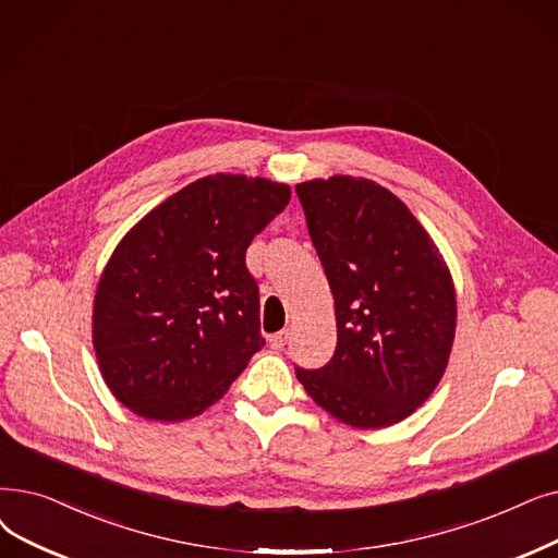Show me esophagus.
I'll return each mask as SVG.
<instances>
[{
    "label": "esophagus",
    "mask_w": 558,
    "mask_h": 558,
    "mask_svg": "<svg viewBox=\"0 0 558 558\" xmlns=\"http://www.w3.org/2000/svg\"><path fill=\"white\" fill-rule=\"evenodd\" d=\"M287 339H289V330H280V332H274V335L269 337V344H271V349L280 351V349H284Z\"/></svg>",
    "instance_id": "esophagus-1"
}]
</instances>
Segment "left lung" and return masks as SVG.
Instances as JSON below:
<instances>
[{
    "mask_svg": "<svg viewBox=\"0 0 558 558\" xmlns=\"http://www.w3.org/2000/svg\"><path fill=\"white\" fill-rule=\"evenodd\" d=\"M335 299L328 365L296 367L312 401L355 428L392 426L440 383L456 332L447 264L410 209L351 175L296 184Z\"/></svg>",
    "mask_w": 558,
    "mask_h": 558,
    "instance_id": "obj_1",
    "label": "left lung"
}]
</instances>
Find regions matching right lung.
<instances>
[{
    "instance_id": "1",
    "label": "right lung",
    "mask_w": 558,
    "mask_h": 558,
    "mask_svg": "<svg viewBox=\"0 0 558 558\" xmlns=\"http://www.w3.org/2000/svg\"><path fill=\"white\" fill-rule=\"evenodd\" d=\"M289 198L287 184L216 173L123 236L93 303L95 355L120 403L182 422L228 392L264 347L246 248Z\"/></svg>"
}]
</instances>
